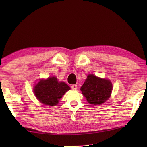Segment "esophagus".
<instances>
[{"instance_id": "1", "label": "esophagus", "mask_w": 147, "mask_h": 147, "mask_svg": "<svg viewBox=\"0 0 147 147\" xmlns=\"http://www.w3.org/2000/svg\"><path fill=\"white\" fill-rule=\"evenodd\" d=\"M71 88L73 90H76L78 88V85H73L71 86Z\"/></svg>"}]
</instances>
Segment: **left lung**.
Here are the masks:
<instances>
[{"instance_id":"1","label":"left lung","mask_w":147,"mask_h":147,"mask_svg":"<svg viewBox=\"0 0 147 147\" xmlns=\"http://www.w3.org/2000/svg\"><path fill=\"white\" fill-rule=\"evenodd\" d=\"M80 90L89 104L100 105L110 97L112 85L109 80L89 74Z\"/></svg>"}]
</instances>
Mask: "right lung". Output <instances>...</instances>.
<instances>
[{
	"mask_svg": "<svg viewBox=\"0 0 147 147\" xmlns=\"http://www.w3.org/2000/svg\"><path fill=\"white\" fill-rule=\"evenodd\" d=\"M70 87L64 82H59L55 77H50L47 80H41L33 90L37 99L42 104L49 106H55L59 100Z\"/></svg>",
	"mask_w": 147,
	"mask_h": 147,
	"instance_id": "add662e5",
	"label": "right lung"
}]
</instances>
